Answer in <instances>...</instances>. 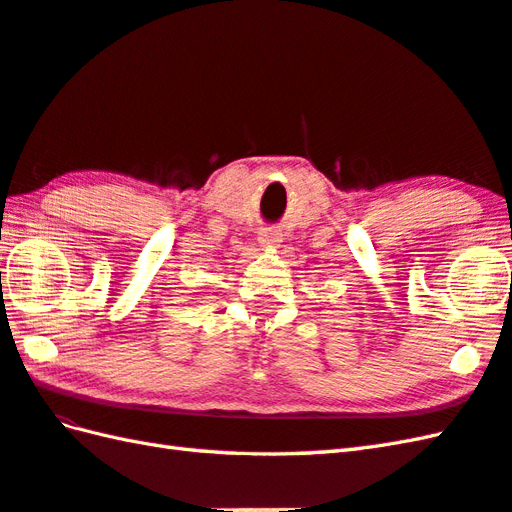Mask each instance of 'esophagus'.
Wrapping results in <instances>:
<instances>
[{
    "label": "esophagus",
    "instance_id": "obj_1",
    "mask_svg": "<svg viewBox=\"0 0 512 512\" xmlns=\"http://www.w3.org/2000/svg\"><path fill=\"white\" fill-rule=\"evenodd\" d=\"M279 242H281L279 228L264 226L262 231H259V244H262V246H277Z\"/></svg>",
    "mask_w": 512,
    "mask_h": 512
}]
</instances>
